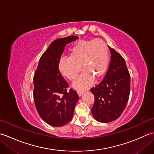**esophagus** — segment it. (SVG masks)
Masks as SVG:
<instances>
[{"label":"esophagus","mask_w":154,"mask_h":154,"mask_svg":"<svg viewBox=\"0 0 154 154\" xmlns=\"http://www.w3.org/2000/svg\"><path fill=\"white\" fill-rule=\"evenodd\" d=\"M83 93H84L83 91H77V94H78V95H79V97H81V94H82Z\"/></svg>","instance_id":"esophagus-1"}]
</instances>
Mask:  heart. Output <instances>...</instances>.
<instances>
[{
	"label": "heart",
	"mask_w": 154,
	"mask_h": 154,
	"mask_svg": "<svg viewBox=\"0 0 154 154\" xmlns=\"http://www.w3.org/2000/svg\"><path fill=\"white\" fill-rule=\"evenodd\" d=\"M109 51L106 44L100 40H81L70 49L69 56H62L58 68L63 77L71 81L77 79L82 69L84 71L75 83L76 89H85L99 80L106 73L109 66Z\"/></svg>",
	"instance_id": "heart-1"
}]
</instances>
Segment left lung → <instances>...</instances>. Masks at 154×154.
Instances as JSON below:
<instances>
[{
  "instance_id": "obj_1",
  "label": "left lung",
  "mask_w": 154,
  "mask_h": 154,
  "mask_svg": "<svg viewBox=\"0 0 154 154\" xmlns=\"http://www.w3.org/2000/svg\"><path fill=\"white\" fill-rule=\"evenodd\" d=\"M110 63L105 77L91 89L94 96L91 112L97 121L107 123L117 119L122 113L129 99L130 75L122 55L109 46Z\"/></svg>"
}]
</instances>
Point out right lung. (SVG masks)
Returning a JSON list of instances; mask_svg holds the SVG:
<instances>
[{
    "instance_id": "add662e5",
    "label": "right lung",
    "mask_w": 154,
    "mask_h": 154,
    "mask_svg": "<svg viewBox=\"0 0 154 154\" xmlns=\"http://www.w3.org/2000/svg\"><path fill=\"white\" fill-rule=\"evenodd\" d=\"M78 39L75 35L53 41L42 55L34 76L35 106L42 120L55 127L72 120L79 96L75 91H67L68 83L62 77L58 62L66 44Z\"/></svg>"
}]
</instances>
